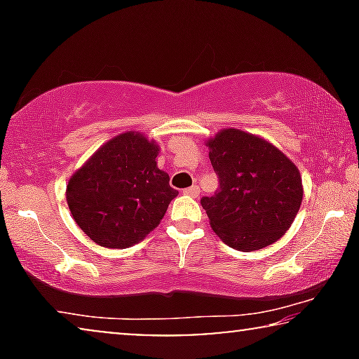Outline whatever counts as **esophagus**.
Listing matches in <instances>:
<instances>
[{"label":"esophagus","mask_w":359,"mask_h":359,"mask_svg":"<svg viewBox=\"0 0 359 359\" xmlns=\"http://www.w3.org/2000/svg\"><path fill=\"white\" fill-rule=\"evenodd\" d=\"M199 193H201L199 186H196V184H193V186H189V188H186V189H183V194L193 196V198H198V196H199Z\"/></svg>","instance_id":"obj_1"}]
</instances>
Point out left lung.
Here are the masks:
<instances>
[{
    "instance_id": "obj_1",
    "label": "left lung",
    "mask_w": 359,
    "mask_h": 359,
    "mask_svg": "<svg viewBox=\"0 0 359 359\" xmlns=\"http://www.w3.org/2000/svg\"><path fill=\"white\" fill-rule=\"evenodd\" d=\"M219 189L201 204L229 247L253 252L281 238L302 203L296 165L269 142L225 129L208 142Z\"/></svg>"
}]
</instances>
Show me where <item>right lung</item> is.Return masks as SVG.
<instances>
[{"mask_svg": "<svg viewBox=\"0 0 359 359\" xmlns=\"http://www.w3.org/2000/svg\"><path fill=\"white\" fill-rule=\"evenodd\" d=\"M158 145L137 132L107 142L72 176L67 203L78 227L106 248H126L149 235L178 191L156 166Z\"/></svg>", "mask_w": 359, "mask_h": 359, "instance_id": "obj_1", "label": "right lung"}]
</instances>
